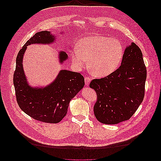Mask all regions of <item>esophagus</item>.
<instances>
[{
  "instance_id": "34e87169",
  "label": "esophagus",
  "mask_w": 161,
  "mask_h": 161,
  "mask_svg": "<svg viewBox=\"0 0 161 161\" xmlns=\"http://www.w3.org/2000/svg\"><path fill=\"white\" fill-rule=\"evenodd\" d=\"M91 81V78L90 77H88V76H86V77H85V85L86 86H88L89 84Z\"/></svg>"
}]
</instances>
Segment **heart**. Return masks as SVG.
I'll return each instance as SVG.
<instances>
[{"instance_id":"heart-1","label":"heart","mask_w":161,"mask_h":161,"mask_svg":"<svg viewBox=\"0 0 161 161\" xmlns=\"http://www.w3.org/2000/svg\"><path fill=\"white\" fill-rule=\"evenodd\" d=\"M123 53V46L116 38L92 35L78 41L77 48L71 52V57L79 68L85 66L88 60L90 72L97 77H105L117 69Z\"/></svg>"}]
</instances>
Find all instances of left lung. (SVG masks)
Returning a JSON list of instances; mask_svg holds the SVG:
<instances>
[{"instance_id": "obj_1", "label": "left lung", "mask_w": 161, "mask_h": 161, "mask_svg": "<svg viewBox=\"0 0 161 161\" xmlns=\"http://www.w3.org/2000/svg\"><path fill=\"white\" fill-rule=\"evenodd\" d=\"M147 69L140 48L134 43L127 46L121 65L90 87L97 94L94 115L101 123L116 125L130 119L143 102Z\"/></svg>"}]
</instances>
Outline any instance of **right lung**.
Here are the masks:
<instances>
[{"label":"right lung","mask_w":161,"mask_h":161,"mask_svg":"<svg viewBox=\"0 0 161 161\" xmlns=\"http://www.w3.org/2000/svg\"><path fill=\"white\" fill-rule=\"evenodd\" d=\"M55 37L50 31H43L27 41L17 56L13 79L20 109L34 119L47 123H58L62 120L67 113L70 101L85 86V79L80 73L68 70H61L55 80L45 87L29 85L23 67L27 47L32 44H52ZM58 56L60 64L68 59L63 51L59 52Z\"/></svg>","instance_id":"1"}]
</instances>
